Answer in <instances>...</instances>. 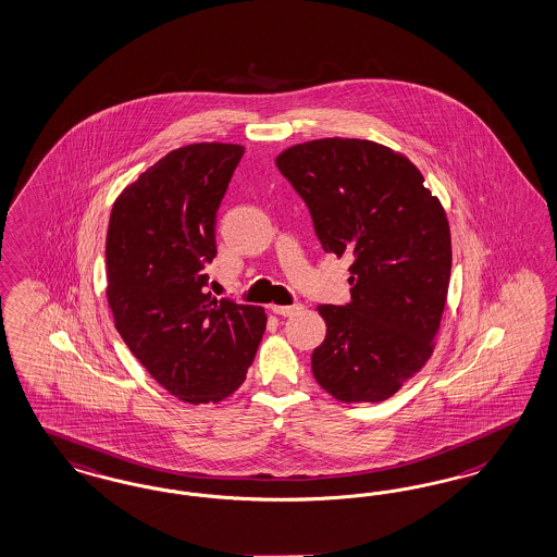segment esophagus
<instances>
[{"instance_id": "34e87169", "label": "esophagus", "mask_w": 557, "mask_h": 557, "mask_svg": "<svg viewBox=\"0 0 557 557\" xmlns=\"http://www.w3.org/2000/svg\"><path fill=\"white\" fill-rule=\"evenodd\" d=\"M271 312L280 314V317H292V314H298L302 310V305H271Z\"/></svg>"}]
</instances>
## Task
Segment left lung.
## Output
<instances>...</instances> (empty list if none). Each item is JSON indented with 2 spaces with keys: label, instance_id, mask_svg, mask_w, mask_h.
Returning <instances> with one entry per match:
<instances>
[{
  "label": "left lung",
  "instance_id": "obj_1",
  "mask_svg": "<svg viewBox=\"0 0 557 557\" xmlns=\"http://www.w3.org/2000/svg\"><path fill=\"white\" fill-rule=\"evenodd\" d=\"M305 199L325 252L351 259V300L321 305L317 383L342 404H379L434 351L453 249L441 199L418 166L370 139L325 137L275 158Z\"/></svg>",
  "mask_w": 557,
  "mask_h": 557
}]
</instances>
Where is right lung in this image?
Here are the masks:
<instances>
[{"instance_id":"obj_1","label":"right lung","mask_w":557,"mask_h":557,"mask_svg":"<svg viewBox=\"0 0 557 557\" xmlns=\"http://www.w3.org/2000/svg\"><path fill=\"white\" fill-rule=\"evenodd\" d=\"M245 148L201 141L160 158L116 197L107 300L116 331L171 395L220 404L245 383L268 325L261 307L218 300L215 211Z\"/></svg>"}]
</instances>
